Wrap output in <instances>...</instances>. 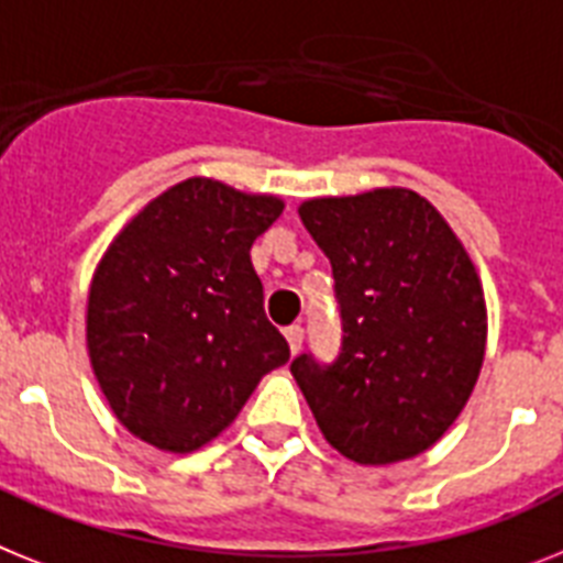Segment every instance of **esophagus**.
Wrapping results in <instances>:
<instances>
[{"label":"esophagus","mask_w":563,"mask_h":563,"mask_svg":"<svg viewBox=\"0 0 563 563\" xmlns=\"http://www.w3.org/2000/svg\"><path fill=\"white\" fill-rule=\"evenodd\" d=\"M286 340H289L291 354L300 352V346H303V325H289L286 329Z\"/></svg>","instance_id":"esophagus-1"}]
</instances>
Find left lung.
I'll list each match as a JSON object with an SVG mask.
<instances>
[{"instance_id":"left-lung-1","label":"left lung","mask_w":563,"mask_h":563,"mask_svg":"<svg viewBox=\"0 0 563 563\" xmlns=\"http://www.w3.org/2000/svg\"><path fill=\"white\" fill-rule=\"evenodd\" d=\"M297 211L332 263L343 323L332 363L291 361L320 432L354 464L420 455L455 423L484 363V289L464 243L409 188Z\"/></svg>"}]
</instances>
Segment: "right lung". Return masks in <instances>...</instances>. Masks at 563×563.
<instances>
[{"instance_id": "1", "label": "right lung", "mask_w": 563, "mask_h": 563, "mask_svg": "<svg viewBox=\"0 0 563 563\" xmlns=\"http://www.w3.org/2000/svg\"><path fill=\"white\" fill-rule=\"evenodd\" d=\"M280 214V197L191 177L108 245L85 334L99 389L140 441L200 450L238 418L260 377L289 361L249 254Z\"/></svg>"}]
</instances>
